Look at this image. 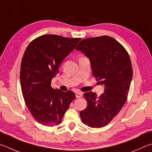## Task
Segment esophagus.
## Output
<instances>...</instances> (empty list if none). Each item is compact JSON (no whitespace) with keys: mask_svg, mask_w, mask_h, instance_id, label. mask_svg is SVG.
I'll return each instance as SVG.
<instances>
[{"mask_svg":"<svg viewBox=\"0 0 152 152\" xmlns=\"http://www.w3.org/2000/svg\"><path fill=\"white\" fill-rule=\"evenodd\" d=\"M75 95L77 98H81L82 97V96H83V95H82L81 93H79V92H77L75 94Z\"/></svg>","mask_w":152,"mask_h":152,"instance_id":"1","label":"esophagus"}]
</instances>
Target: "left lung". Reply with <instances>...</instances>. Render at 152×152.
Instances as JSON below:
<instances>
[{"label": "left lung", "mask_w": 152, "mask_h": 152, "mask_svg": "<svg viewBox=\"0 0 152 152\" xmlns=\"http://www.w3.org/2000/svg\"><path fill=\"white\" fill-rule=\"evenodd\" d=\"M76 49L89 58L93 76L105 86L99 97L92 91L84 94L87 106L79 113L84 124L99 128L110 123L126 102L133 75L131 60L118 41L106 35L81 40Z\"/></svg>", "instance_id": "left-lung-1"}]
</instances>
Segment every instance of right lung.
Here are the masks:
<instances>
[{
	"label": "right lung",
	"mask_w": 152,
	"mask_h": 152,
	"mask_svg": "<svg viewBox=\"0 0 152 152\" xmlns=\"http://www.w3.org/2000/svg\"><path fill=\"white\" fill-rule=\"evenodd\" d=\"M80 38L44 34L32 41L21 61L20 80L25 104L34 119L45 126L60 124L75 98L73 91L53 89L51 81L61 63Z\"/></svg>",
	"instance_id": "add662e5"
}]
</instances>
